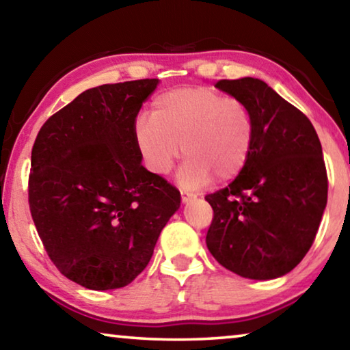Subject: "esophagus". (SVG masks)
Here are the masks:
<instances>
[{
  "label": "esophagus",
  "instance_id": "34e87169",
  "mask_svg": "<svg viewBox=\"0 0 350 350\" xmlns=\"http://www.w3.org/2000/svg\"><path fill=\"white\" fill-rule=\"evenodd\" d=\"M180 198H182V202L188 204V202L195 201L196 195H193V193H188V191H180Z\"/></svg>",
  "mask_w": 350,
  "mask_h": 350
}]
</instances>
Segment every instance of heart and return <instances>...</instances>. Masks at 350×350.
<instances>
[{
    "label": "heart",
    "instance_id": "heart-1",
    "mask_svg": "<svg viewBox=\"0 0 350 350\" xmlns=\"http://www.w3.org/2000/svg\"><path fill=\"white\" fill-rule=\"evenodd\" d=\"M134 138L154 174L168 173L184 152L179 182L199 188L213 177L226 182L241 173L254 148L255 120L241 98L210 87L176 88L154 99L152 116H138Z\"/></svg>",
    "mask_w": 350,
    "mask_h": 350
}]
</instances>
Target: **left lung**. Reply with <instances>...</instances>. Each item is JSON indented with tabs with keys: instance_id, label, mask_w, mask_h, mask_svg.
I'll return each instance as SVG.
<instances>
[{
	"instance_id": "1",
	"label": "left lung",
	"mask_w": 350,
	"mask_h": 350,
	"mask_svg": "<svg viewBox=\"0 0 350 350\" xmlns=\"http://www.w3.org/2000/svg\"><path fill=\"white\" fill-rule=\"evenodd\" d=\"M255 120L245 168L205 196L213 219L205 243L216 262L241 277L275 279L302 262L323 218L329 180L314 127L295 105L254 77L221 79Z\"/></svg>"
}]
</instances>
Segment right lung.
Returning a JSON list of instances; mask_svg holds the SVG:
<instances>
[{
	"instance_id": "right-lung-1",
	"label": "right lung",
	"mask_w": 350,
	"mask_h": 350,
	"mask_svg": "<svg viewBox=\"0 0 350 350\" xmlns=\"http://www.w3.org/2000/svg\"><path fill=\"white\" fill-rule=\"evenodd\" d=\"M159 79L85 90L38 131L27 199L37 234L66 279L126 286L146 268L180 193L142 165L138 110Z\"/></svg>"
}]
</instances>
